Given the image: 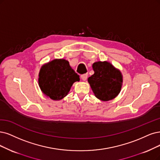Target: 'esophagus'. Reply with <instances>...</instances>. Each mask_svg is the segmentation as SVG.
Masks as SVG:
<instances>
[{
	"mask_svg": "<svg viewBox=\"0 0 160 160\" xmlns=\"http://www.w3.org/2000/svg\"><path fill=\"white\" fill-rule=\"evenodd\" d=\"M87 78H88V75L87 74H82V75H81V78H82V80L86 81Z\"/></svg>",
	"mask_w": 160,
	"mask_h": 160,
	"instance_id": "34e87169",
	"label": "esophagus"
}]
</instances>
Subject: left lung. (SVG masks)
Returning <instances> with one entry per match:
<instances>
[{"instance_id":"1","label":"left lung","mask_w":160,"mask_h":160,"mask_svg":"<svg viewBox=\"0 0 160 160\" xmlns=\"http://www.w3.org/2000/svg\"><path fill=\"white\" fill-rule=\"evenodd\" d=\"M94 74L88 79L95 96L107 102L115 98L122 85L121 71L108 61H98L92 64Z\"/></svg>"}]
</instances>
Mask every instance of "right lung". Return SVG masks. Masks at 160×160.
<instances>
[{
	"mask_svg": "<svg viewBox=\"0 0 160 160\" xmlns=\"http://www.w3.org/2000/svg\"><path fill=\"white\" fill-rule=\"evenodd\" d=\"M78 81L79 75L63 58H56L43 64L39 72L38 83L41 92L55 101L67 96L72 84Z\"/></svg>",
	"mask_w": 160,
	"mask_h": 160,
	"instance_id": "obj_1",
	"label": "right lung"
}]
</instances>
